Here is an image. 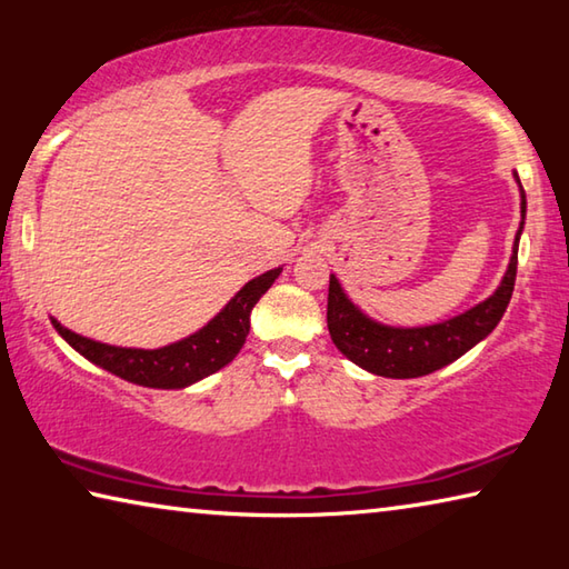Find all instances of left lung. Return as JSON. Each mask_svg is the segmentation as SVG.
<instances>
[{
	"label": "left lung",
	"mask_w": 569,
	"mask_h": 569,
	"mask_svg": "<svg viewBox=\"0 0 569 569\" xmlns=\"http://www.w3.org/2000/svg\"><path fill=\"white\" fill-rule=\"evenodd\" d=\"M515 180L519 176L515 172ZM519 230L515 236L512 256L502 276V283L485 301L471 306L469 311L451 316V319L431 326H387L373 321L356 306L339 283V278L331 273L329 281V308H326V321H329L331 341L336 343L346 359L361 366L363 371L377 373L387 379H417L427 373L445 369L447 363L457 361L469 349H475L479 341H485L497 329L509 306V298L515 291L517 278V248L519 236L525 228L527 198L519 182Z\"/></svg>",
	"instance_id": "1"
}]
</instances>
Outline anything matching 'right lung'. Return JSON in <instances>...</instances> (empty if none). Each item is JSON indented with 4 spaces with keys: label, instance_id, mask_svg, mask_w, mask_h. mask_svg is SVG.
<instances>
[{
    "label": "right lung",
    "instance_id": "obj_1",
    "mask_svg": "<svg viewBox=\"0 0 569 569\" xmlns=\"http://www.w3.org/2000/svg\"><path fill=\"white\" fill-rule=\"evenodd\" d=\"M281 271L283 268L278 266L273 271L256 276L203 329L176 343L160 346V349H128V346L92 341L88 336L64 329L57 319H52V326L77 353H82L84 359L114 377L150 389H186L236 359L250 331V311Z\"/></svg>",
    "mask_w": 569,
    "mask_h": 569
}]
</instances>
